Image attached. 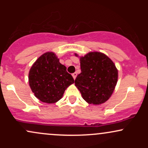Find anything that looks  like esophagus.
Listing matches in <instances>:
<instances>
[{"label": "esophagus", "instance_id": "1", "mask_svg": "<svg viewBox=\"0 0 148 148\" xmlns=\"http://www.w3.org/2000/svg\"><path fill=\"white\" fill-rule=\"evenodd\" d=\"M76 76H77V73H76V72H74V73H73V74H72V76H73V78H74V79H76Z\"/></svg>", "mask_w": 148, "mask_h": 148}]
</instances>
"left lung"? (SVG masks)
<instances>
[{
	"label": "left lung",
	"mask_w": 148,
	"mask_h": 148,
	"mask_svg": "<svg viewBox=\"0 0 148 148\" xmlns=\"http://www.w3.org/2000/svg\"><path fill=\"white\" fill-rule=\"evenodd\" d=\"M76 56H79L75 53ZM81 72L76 76L75 86L88 103L99 105L111 97L118 82L115 64L101 52L88 53L80 57Z\"/></svg>",
	"instance_id": "1"
}]
</instances>
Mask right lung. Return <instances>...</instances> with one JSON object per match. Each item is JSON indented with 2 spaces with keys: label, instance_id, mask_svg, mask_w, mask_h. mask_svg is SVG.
Instances as JSON below:
<instances>
[{
  "label": "right lung",
  "instance_id": "right-lung-1",
  "mask_svg": "<svg viewBox=\"0 0 148 148\" xmlns=\"http://www.w3.org/2000/svg\"><path fill=\"white\" fill-rule=\"evenodd\" d=\"M28 81L35 96L48 103L59 101L67 88L74 83L53 52H47L37 58L29 71Z\"/></svg>",
  "mask_w": 148,
  "mask_h": 148
}]
</instances>
